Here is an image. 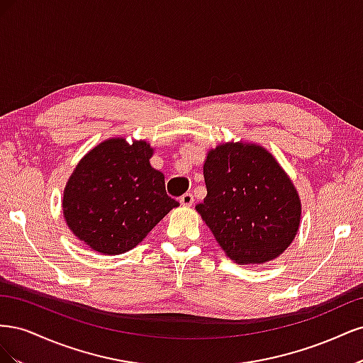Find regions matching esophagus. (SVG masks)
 I'll return each mask as SVG.
<instances>
[{"mask_svg":"<svg viewBox=\"0 0 363 363\" xmlns=\"http://www.w3.org/2000/svg\"><path fill=\"white\" fill-rule=\"evenodd\" d=\"M180 204L184 207H191L194 204V195L191 192H186L180 196Z\"/></svg>","mask_w":363,"mask_h":363,"instance_id":"34e87169","label":"esophagus"}]
</instances>
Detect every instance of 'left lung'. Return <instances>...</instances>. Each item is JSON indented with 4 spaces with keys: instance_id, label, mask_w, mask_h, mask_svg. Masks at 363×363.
I'll return each mask as SVG.
<instances>
[{
    "instance_id": "left-lung-1",
    "label": "left lung",
    "mask_w": 363,
    "mask_h": 363,
    "mask_svg": "<svg viewBox=\"0 0 363 363\" xmlns=\"http://www.w3.org/2000/svg\"><path fill=\"white\" fill-rule=\"evenodd\" d=\"M203 174L207 195L195 208L235 263H265L291 245L301 201L269 151L227 142L207 152Z\"/></svg>"
}]
</instances>
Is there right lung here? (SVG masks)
<instances>
[{
    "label": "right lung",
    "instance_id": "add662e5",
    "mask_svg": "<svg viewBox=\"0 0 363 363\" xmlns=\"http://www.w3.org/2000/svg\"><path fill=\"white\" fill-rule=\"evenodd\" d=\"M145 140L107 139L79 162L63 191V216L71 232L101 255L135 248L171 208L164 175L150 164Z\"/></svg>",
    "mask_w": 363,
    "mask_h": 363
}]
</instances>
